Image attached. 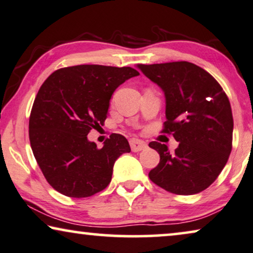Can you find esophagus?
I'll list each match as a JSON object with an SVG mask.
<instances>
[{
  "instance_id": "esophagus-1",
  "label": "esophagus",
  "mask_w": 253,
  "mask_h": 253,
  "mask_svg": "<svg viewBox=\"0 0 253 253\" xmlns=\"http://www.w3.org/2000/svg\"><path fill=\"white\" fill-rule=\"evenodd\" d=\"M129 144H130L131 150H133L134 152L144 150V149H147V147H148L147 143H145L144 141L137 140V138H131V140L129 141Z\"/></svg>"
}]
</instances>
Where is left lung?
Here are the masks:
<instances>
[{
  "instance_id": "obj_1",
  "label": "left lung",
  "mask_w": 253,
  "mask_h": 253,
  "mask_svg": "<svg viewBox=\"0 0 253 253\" xmlns=\"http://www.w3.org/2000/svg\"><path fill=\"white\" fill-rule=\"evenodd\" d=\"M137 67L163 89V133L172 134L179 142L173 154L165 144L149 143L161 156L149 177L172 194L201 193L214 182L232 151L234 120L226 92L211 74L189 62Z\"/></svg>"
}]
</instances>
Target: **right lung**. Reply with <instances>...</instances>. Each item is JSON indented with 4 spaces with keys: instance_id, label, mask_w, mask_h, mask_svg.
Wrapping results in <instances>:
<instances>
[{
    "instance_id": "add662e5",
    "label": "right lung",
    "mask_w": 253,
    "mask_h": 253,
    "mask_svg": "<svg viewBox=\"0 0 253 253\" xmlns=\"http://www.w3.org/2000/svg\"><path fill=\"white\" fill-rule=\"evenodd\" d=\"M131 67L77 65L42 84L28 124L31 148L45 180L69 197H89L109 186L115 162L130 152L127 138L111 134L98 149L87 135L103 126L117 88L138 76Z\"/></svg>"
}]
</instances>
